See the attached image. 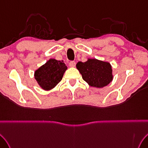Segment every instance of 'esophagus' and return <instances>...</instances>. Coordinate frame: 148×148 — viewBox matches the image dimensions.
<instances>
[{
    "mask_svg": "<svg viewBox=\"0 0 148 148\" xmlns=\"http://www.w3.org/2000/svg\"><path fill=\"white\" fill-rule=\"evenodd\" d=\"M69 66H71V67H74L76 66V62H74V61H72V62H69Z\"/></svg>",
    "mask_w": 148,
    "mask_h": 148,
    "instance_id": "esophagus-1",
    "label": "esophagus"
}]
</instances>
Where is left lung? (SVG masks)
I'll return each instance as SVG.
<instances>
[{
    "label": "left lung",
    "instance_id": "left-lung-1",
    "mask_svg": "<svg viewBox=\"0 0 148 148\" xmlns=\"http://www.w3.org/2000/svg\"><path fill=\"white\" fill-rule=\"evenodd\" d=\"M76 68L82 75L83 79L93 87L103 88L114 77L110 63L97 59L88 58L85 62H79Z\"/></svg>",
    "mask_w": 148,
    "mask_h": 148
}]
</instances>
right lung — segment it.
I'll return each instance as SVG.
<instances>
[{
    "label": "right lung",
    "instance_id": "obj_1",
    "mask_svg": "<svg viewBox=\"0 0 148 148\" xmlns=\"http://www.w3.org/2000/svg\"><path fill=\"white\" fill-rule=\"evenodd\" d=\"M66 69L63 61L50 59L34 72V78L42 89L50 90L61 82Z\"/></svg>",
    "mask_w": 148,
    "mask_h": 148
}]
</instances>
